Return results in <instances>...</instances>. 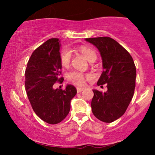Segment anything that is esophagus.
<instances>
[{
	"label": "esophagus",
	"mask_w": 155,
	"mask_h": 155,
	"mask_svg": "<svg viewBox=\"0 0 155 155\" xmlns=\"http://www.w3.org/2000/svg\"><path fill=\"white\" fill-rule=\"evenodd\" d=\"M83 87H77V92L78 93H80V92H82L83 91Z\"/></svg>",
	"instance_id": "esophagus-1"
}]
</instances>
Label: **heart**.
Wrapping results in <instances>:
<instances>
[{"instance_id": "b5f03b06", "label": "heart", "mask_w": 155, "mask_h": 155, "mask_svg": "<svg viewBox=\"0 0 155 155\" xmlns=\"http://www.w3.org/2000/svg\"><path fill=\"white\" fill-rule=\"evenodd\" d=\"M78 50L84 55V57L89 62L93 61L97 59V54L92 48L87 46H81L78 48ZM70 59H71V52L68 48H64L61 51L60 53V61L61 64L64 67H68L70 64ZM85 77L82 73L76 71H71L68 73V79L69 81L73 82L76 85L82 86L85 83Z\"/></svg>"}]
</instances>
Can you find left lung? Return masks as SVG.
Instances as JSON below:
<instances>
[{
    "label": "left lung",
    "instance_id": "1",
    "mask_svg": "<svg viewBox=\"0 0 155 155\" xmlns=\"http://www.w3.org/2000/svg\"><path fill=\"white\" fill-rule=\"evenodd\" d=\"M101 53L103 71L97 85L107 84V91L93 90L91 109L101 121L111 123L126 112L135 90L137 70L130 53L111 37L86 38Z\"/></svg>",
    "mask_w": 155,
    "mask_h": 155
}]
</instances>
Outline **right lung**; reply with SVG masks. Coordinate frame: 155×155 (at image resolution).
<instances>
[{
	"label": "right lung",
	"instance_id": "obj_1",
	"mask_svg": "<svg viewBox=\"0 0 155 155\" xmlns=\"http://www.w3.org/2000/svg\"><path fill=\"white\" fill-rule=\"evenodd\" d=\"M60 40L51 38L31 54L25 70V90L32 109L39 118L50 124L63 121L70 109V101L76 94L73 85L65 90L54 89L55 82L62 83Z\"/></svg>",
	"mask_w": 155,
	"mask_h": 155
}]
</instances>
